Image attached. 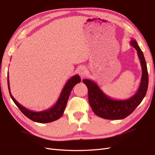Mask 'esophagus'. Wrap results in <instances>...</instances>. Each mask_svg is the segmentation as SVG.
<instances>
[{
	"label": "esophagus",
	"instance_id": "esophagus-1",
	"mask_svg": "<svg viewBox=\"0 0 155 155\" xmlns=\"http://www.w3.org/2000/svg\"><path fill=\"white\" fill-rule=\"evenodd\" d=\"M87 69L85 67H81L79 69V71H78L79 75L81 77H84L86 76V74H87Z\"/></svg>",
	"mask_w": 155,
	"mask_h": 155
}]
</instances>
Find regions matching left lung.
Returning a JSON list of instances; mask_svg holds the SVG:
<instances>
[{"mask_svg":"<svg viewBox=\"0 0 155 155\" xmlns=\"http://www.w3.org/2000/svg\"><path fill=\"white\" fill-rule=\"evenodd\" d=\"M130 44L137 51L142 67V78L137 93L131 98L115 100L108 97L99 86L91 80L84 79L83 82L88 89L89 102L97 116L107 120H120L131 114L146 96L148 87V73L143 52L136 40L132 38Z\"/></svg>","mask_w":155,"mask_h":155,"instance_id":"obj_1","label":"left lung"}]
</instances>
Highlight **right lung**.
<instances>
[{"label":"right lung","mask_w":155,"mask_h":155,"mask_svg":"<svg viewBox=\"0 0 155 155\" xmlns=\"http://www.w3.org/2000/svg\"><path fill=\"white\" fill-rule=\"evenodd\" d=\"M9 74L8 73V86L9 89V92L10 97L18 109L22 111L25 116L27 117L31 120L38 122V123H49L53 121H55L58 118H61L63 114L65 108L66 107V104L68 101L69 94L72 90L73 87L79 82H81V77L78 74L74 75L69 78L65 84L61 94L57 100V102L54 104V106L51 107L46 110L42 111H33L22 106L21 104H19L15 99L14 98L10 91L9 88Z\"/></svg>","instance_id":"1"}]
</instances>
